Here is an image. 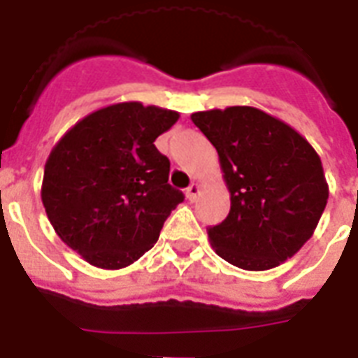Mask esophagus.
I'll return each instance as SVG.
<instances>
[{"instance_id":"34e87169","label":"esophagus","mask_w":358,"mask_h":358,"mask_svg":"<svg viewBox=\"0 0 358 358\" xmlns=\"http://www.w3.org/2000/svg\"><path fill=\"white\" fill-rule=\"evenodd\" d=\"M201 195V185L199 184H191L187 189H185V196L189 199L191 202H195L196 201V196Z\"/></svg>"}]
</instances>
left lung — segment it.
<instances>
[{"mask_svg": "<svg viewBox=\"0 0 358 358\" xmlns=\"http://www.w3.org/2000/svg\"><path fill=\"white\" fill-rule=\"evenodd\" d=\"M191 120L215 146L230 212L208 229L213 250L247 271L292 258L312 238L329 185L314 146L277 117L250 108L196 111Z\"/></svg>", "mask_w": 358, "mask_h": 358, "instance_id": "1", "label": "left lung"}]
</instances>
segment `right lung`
Instances as JSON below:
<instances>
[{
	"instance_id": "1",
	"label": "right lung",
	"mask_w": 358,
	"mask_h": 358,
	"mask_svg": "<svg viewBox=\"0 0 358 358\" xmlns=\"http://www.w3.org/2000/svg\"><path fill=\"white\" fill-rule=\"evenodd\" d=\"M178 119L173 109L111 103L78 120L50 152L42 204L59 238L91 266L122 269L139 260L184 201L154 145Z\"/></svg>"
}]
</instances>
